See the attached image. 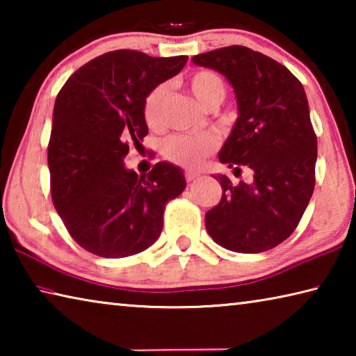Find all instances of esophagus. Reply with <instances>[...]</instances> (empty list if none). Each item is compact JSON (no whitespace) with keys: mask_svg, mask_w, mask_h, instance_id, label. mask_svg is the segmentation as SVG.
<instances>
[{"mask_svg":"<svg viewBox=\"0 0 356 356\" xmlns=\"http://www.w3.org/2000/svg\"><path fill=\"white\" fill-rule=\"evenodd\" d=\"M185 179H186V182H195L196 179H200V172H196V171H186V172H185Z\"/></svg>","mask_w":356,"mask_h":356,"instance_id":"esophagus-1","label":"esophagus"}]
</instances>
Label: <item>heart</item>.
<instances>
[{"instance_id": "heart-1", "label": "heart", "mask_w": 356, "mask_h": 356, "mask_svg": "<svg viewBox=\"0 0 356 356\" xmlns=\"http://www.w3.org/2000/svg\"><path fill=\"white\" fill-rule=\"evenodd\" d=\"M188 89L195 99L204 108L218 106L226 97V84L220 75L210 70H197L188 80ZM168 89L165 84H160L149 92L144 100V120L150 129H159L163 124V105ZM216 149L215 136L209 134L202 135H172L165 140L161 146L163 156L174 165L184 168H197L202 160L213 154Z\"/></svg>"}]
</instances>
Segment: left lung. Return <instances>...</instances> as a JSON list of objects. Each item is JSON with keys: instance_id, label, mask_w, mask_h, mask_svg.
<instances>
[{"instance_id": "obj_1", "label": "left lung", "mask_w": 356, "mask_h": 356, "mask_svg": "<svg viewBox=\"0 0 356 356\" xmlns=\"http://www.w3.org/2000/svg\"><path fill=\"white\" fill-rule=\"evenodd\" d=\"M191 61L231 83L238 118L218 159L252 172L251 184L238 185L213 176L222 196L206 213L209 236L236 252L272 250L295 231L314 191L317 138L305 89L284 65L242 45Z\"/></svg>"}]
</instances>
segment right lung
Instances as JSON below:
<instances>
[{
    "instance_id": "add662e5",
    "label": "right lung",
    "mask_w": 356,
    "mask_h": 356,
    "mask_svg": "<svg viewBox=\"0 0 356 356\" xmlns=\"http://www.w3.org/2000/svg\"><path fill=\"white\" fill-rule=\"evenodd\" d=\"M188 56L116 50L72 74L59 91L50 143L51 197L75 242L108 259L141 252L160 237L168 201L185 190L182 170L159 161L138 177L124 156L147 135L144 100Z\"/></svg>"
}]
</instances>
